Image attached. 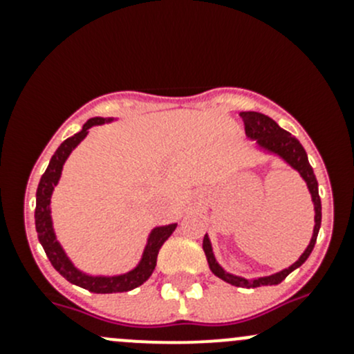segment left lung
Segmentation results:
<instances>
[{
    "instance_id": "left-lung-1",
    "label": "left lung",
    "mask_w": 354,
    "mask_h": 354,
    "mask_svg": "<svg viewBox=\"0 0 354 354\" xmlns=\"http://www.w3.org/2000/svg\"><path fill=\"white\" fill-rule=\"evenodd\" d=\"M245 120V133L248 137V140L255 142L257 151L262 152L266 156L277 157V159L283 160L286 166L291 167L292 171L299 174L303 181L306 183V188H308V194L312 197L313 203V233L312 238H310V243L303 250V253L299 255V259L296 260L295 263L286 267V269L279 270V272L269 274V276H259V277H243L236 276V274H231L217 262L216 255H214L212 243H210L209 234L203 236V252H205L207 263H209V269L212 270L214 276H217L219 279L226 281L231 286L238 288H259V286H274V284H279L281 281L286 279V276L292 272V270L298 269L299 266L305 263V260L308 259L310 253H312L313 246H315L317 234H319L320 223H322V203H320L319 197V183H317L315 173H313L312 166L308 162V156H306L305 149L299 144L298 138L292 137L291 133L276 123L272 118L266 116L262 113H255V111H245L241 113Z\"/></svg>"
}]
</instances>
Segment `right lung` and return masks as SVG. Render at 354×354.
I'll list each match as a JSON object with an SVG mask.
<instances>
[{
    "label": "right lung",
    "mask_w": 354,
    "mask_h": 354,
    "mask_svg": "<svg viewBox=\"0 0 354 354\" xmlns=\"http://www.w3.org/2000/svg\"><path fill=\"white\" fill-rule=\"evenodd\" d=\"M118 118H91L85 121L80 131L73 135V137L66 138L58 149H56L55 156L49 160V166L46 173L41 176L39 181L37 194H35V231H37V238L41 241L42 248H44L46 255H48L49 262L53 263L56 270L70 281L75 286H80L84 289H88L91 292H123L131 291V289L142 286L149 277L152 276L157 263V253H159L160 246L164 241L173 234L176 230L178 223L164 224V226L152 227L151 233L147 236V243L144 246L140 260L133 269H130L124 274H116V276H92V274L82 272L80 269L75 267L71 262L70 257L66 255L65 248L58 241L55 233V226H53V216H51V197L55 192L56 185L59 183L62 178L63 166H65L66 159L70 157L71 152L78 147L82 140L88 135V130L92 127H99V124L113 123Z\"/></svg>",
    "instance_id": "add662e5"
}]
</instances>
